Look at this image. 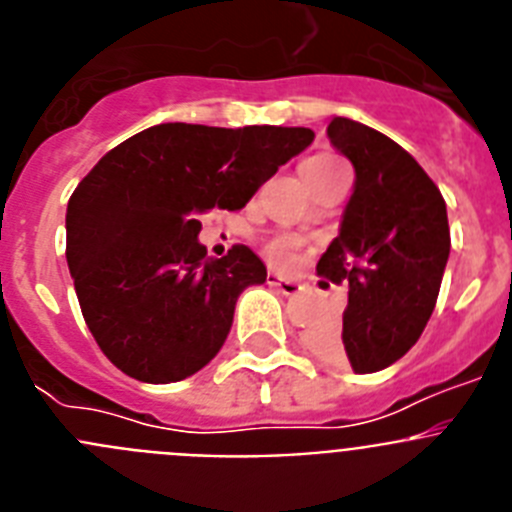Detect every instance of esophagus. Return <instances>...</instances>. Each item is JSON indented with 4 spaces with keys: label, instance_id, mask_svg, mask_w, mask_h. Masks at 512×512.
Masks as SVG:
<instances>
[{
    "label": "esophagus",
    "instance_id": "esophagus-1",
    "mask_svg": "<svg viewBox=\"0 0 512 512\" xmlns=\"http://www.w3.org/2000/svg\"><path fill=\"white\" fill-rule=\"evenodd\" d=\"M266 282H269L271 287H277L279 292H282V295H287V297L297 295V292H300V289H302L300 282H295V279L279 277V274H274V271H269V277H266Z\"/></svg>",
    "mask_w": 512,
    "mask_h": 512
}]
</instances>
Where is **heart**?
I'll list each match as a JSON object with an SVG mask.
<instances>
[{
	"instance_id": "b5f03b06",
	"label": "heart",
	"mask_w": 512,
	"mask_h": 512,
	"mask_svg": "<svg viewBox=\"0 0 512 512\" xmlns=\"http://www.w3.org/2000/svg\"><path fill=\"white\" fill-rule=\"evenodd\" d=\"M338 158L328 156V153H320V156H312L307 158L305 164H302V171L307 169H320V166H328V164H336ZM297 251H300V241H297L295 235H277V238H271L266 243V256L274 266H292L297 259Z\"/></svg>"
}]
</instances>
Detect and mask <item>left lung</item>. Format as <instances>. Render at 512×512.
I'll use <instances>...</instances> for the list:
<instances>
[{"label":"left lung","instance_id":"obj_1","mask_svg":"<svg viewBox=\"0 0 512 512\" xmlns=\"http://www.w3.org/2000/svg\"><path fill=\"white\" fill-rule=\"evenodd\" d=\"M330 143L354 164V194L318 274L346 284L343 323L310 333V348L372 374L408 354L431 318L449 261L446 202L433 179L395 140L333 117Z\"/></svg>","mask_w":512,"mask_h":512}]
</instances>
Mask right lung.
<instances>
[{"label": "right lung", "instance_id": "obj_1", "mask_svg": "<svg viewBox=\"0 0 512 512\" xmlns=\"http://www.w3.org/2000/svg\"><path fill=\"white\" fill-rule=\"evenodd\" d=\"M310 128L164 122L104 153L66 210V261L81 315L128 377L169 384L215 359L238 295L266 282L248 246L210 259L197 215L241 210L305 151Z\"/></svg>", "mask_w": 512, "mask_h": 512}]
</instances>
